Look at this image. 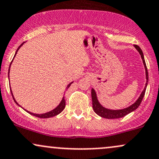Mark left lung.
<instances>
[{
	"mask_svg": "<svg viewBox=\"0 0 159 159\" xmlns=\"http://www.w3.org/2000/svg\"><path fill=\"white\" fill-rule=\"evenodd\" d=\"M135 48L137 49L138 51L139 52L140 55H141V59L143 60V65H144L145 70H146V79H147V83L146 85H145L144 89L142 91L141 95H140L139 98L136 100L135 103H133L129 107L126 108V109H120V110H111V109H108L104 108L103 106H101V104L100 103L98 100V98H97L96 92L94 89H91V98H92V106H93V109L95 111V113L97 115H98L99 116L104 117V118L107 119H116V118H120V117H123L126 116V115H128L129 113L132 112V111H135V109H137V108L139 107L141 104V101H142L143 97H144L145 91H146V89L147 86V83H148V72H147V68L146 63H145L144 57H143V54L142 50H141V48H139L138 45H135Z\"/></svg>",
	"mask_w": 159,
	"mask_h": 159,
	"instance_id": "left-lung-1",
	"label": "left lung"
}]
</instances>
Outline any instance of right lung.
Masks as SVG:
<instances>
[{
  "label": "right lung",
  "instance_id": "obj_1",
  "mask_svg": "<svg viewBox=\"0 0 159 159\" xmlns=\"http://www.w3.org/2000/svg\"><path fill=\"white\" fill-rule=\"evenodd\" d=\"M24 42L22 43V44H20V45L19 47H18V49H17L16 52V54H15L14 57H16V55L17 52H18V50H19V48H20V47H21L22 45H23V44H24ZM13 59H14V58H13ZM13 59H12V61H13ZM12 61H11V63H10V65H11V64H12ZM10 65H9V72H8V77H9V70H10ZM71 83H70V84H69V85H68V86H67V89H68V88L70 86V85H71ZM10 91H11V94H12V95L13 100H14V101L16 102V104H18V102H17L16 101V100H15L14 97H13V94H12V90H10ZM65 107V98H64V97H63L62 100H61V101L60 102V103L59 104V106H58L57 108H55V109L52 110V111H48V112H47V113H44V114H35V113H32V112H30V111H27V110H25V111H27L28 113H30V115H33V116H35V117H40V118H49V117H54V116H56V115H59V113H61V111H62L63 110H64Z\"/></svg>",
  "mask_w": 159,
  "mask_h": 159
}]
</instances>
